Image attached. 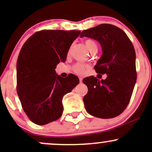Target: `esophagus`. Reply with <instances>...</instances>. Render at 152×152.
<instances>
[{"label": "esophagus", "instance_id": "esophagus-1", "mask_svg": "<svg viewBox=\"0 0 152 152\" xmlns=\"http://www.w3.org/2000/svg\"><path fill=\"white\" fill-rule=\"evenodd\" d=\"M82 81H83V78H82L81 77H79V81H80V83H81Z\"/></svg>", "mask_w": 152, "mask_h": 152}]
</instances>
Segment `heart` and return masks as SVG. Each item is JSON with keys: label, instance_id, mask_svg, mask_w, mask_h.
Returning <instances> with one entry per match:
<instances>
[{"label": "heart", "instance_id": "b5f03b06", "mask_svg": "<svg viewBox=\"0 0 152 152\" xmlns=\"http://www.w3.org/2000/svg\"><path fill=\"white\" fill-rule=\"evenodd\" d=\"M85 45H86L87 49L89 51H92L94 49H97V44L95 41L91 39H88L85 41ZM88 69V66L86 64H81V63H78L74 66V71L75 73L78 74H83V73L86 71V69Z\"/></svg>", "mask_w": 152, "mask_h": 152}]
</instances>
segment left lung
<instances>
[{
  "label": "left lung",
  "mask_w": 152,
  "mask_h": 152,
  "mask_svg": "<svg viewBox=\"0 0 152 152\" xmlns=\"http://www.w3.org/2000/svg\"><path fill=\"white\" fill-rule=\"evenodd\" d=\"M100 43L102 55L94 66L96 72L107 75L106 79L83 78L88 93L83 97L85 109L95 117L111 118L121 114L128 106L137 81L136 53L124 31L111 24H101L82 31Z\"/></svg>",
  "instance_id": "obj_1"
}]
</instances>
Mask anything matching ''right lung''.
Segmentation results:
<instances>
[{"label":"right lung","mask_w":152,"mask_h":152,"mask_svg":"<svg viewBox=\"0 0 152 152\" xmlns=\"http://www.w3.org/2000/svg\"><path fill=\"white\" fill-rule=\"evenodd\" d=\"M80 31L43 30L26 41L17 60V93L26 115L38 125L56 121L63 114L62 99L79 83L74 74L62 78L57 64L65 62Z\"/></svg>","instance_id":"obj_1"}]
</instances>
